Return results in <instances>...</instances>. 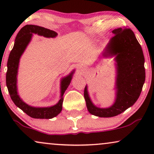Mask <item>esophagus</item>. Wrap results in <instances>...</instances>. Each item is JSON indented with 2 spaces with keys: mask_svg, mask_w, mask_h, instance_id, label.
I'll list each match as a JSON object with an SVG mask.
<instances>
[{
  "mask_svg": "<svg viewBox=\"0 0 154 154\" xmlns=\"http://www.w3.org/2000/svg\"><path fill=\"white\" fill-rule=\"evenodd\" d=\"M80 71H82V72H83V71H84V67H83V66H80Z\"/></svg>",
  "mask_w": 154,
  "mask_h": 154,
  "instance_id": "esophagus-1",
  "label": "esophagus"
}]
</instances>
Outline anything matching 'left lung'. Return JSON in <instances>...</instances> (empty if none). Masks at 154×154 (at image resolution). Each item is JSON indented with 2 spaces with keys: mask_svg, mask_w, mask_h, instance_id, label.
I'll use <instances>...</instances> for the list:
<instances>
[{
  "mask_svg": "<svg viewBox=\"0 0 154 154\" xmlns=\"http://www.w3.org/2000/svg\"><path fill=\"white\" fill-rule=\"evenodd\" d=\"M111 38L102 52V57H115L116 97L107 108H100L92 103L88 86L84 90L86 106L91 114L109 118L123 113L138 100L145 81L144 57L140 44L131 29L119 28L111 31Z\"/></svg>",
  "mask_w": 154,
  "mask_h": 154,
  "instance_id": "left-lung-1",
  "label": "left lung"
}]
</instances>
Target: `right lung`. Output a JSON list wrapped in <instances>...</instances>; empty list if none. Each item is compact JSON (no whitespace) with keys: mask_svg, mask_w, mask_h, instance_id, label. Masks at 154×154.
Masks as SVG:
<instances>
[{"mask_svg":"<svg viewBox=\"0 0 154 154\" xmlns=\"http://www.w3.org/2000/svg\"><path fill=\"white\" fill-rule=\"evenodd\" d=\"M33 33L45 38H55L57 33L36 25L27 24L22 27L17 35L13 48L10 52L8 60V70L6 73V85L12 102L17 106L33 119H50L55 117L62 110L63 95L69 87L75 70H73L68 75L62 78L60 83V99L53 106L48 107H35L24 102L19 95L17 92V73L21 56L24 53L27 45L32 38Z\"/></svg>","mask_w":154,"mask_h":154,"instance_id":"1","label":"right lung"}]
</instances>
